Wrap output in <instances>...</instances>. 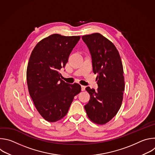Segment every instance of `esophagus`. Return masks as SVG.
Instances as JSON below:
<instances>
[{"mask_svg": "<svg viewBox=\"0 0 155 155\" xmlns=\"http://www.w3.org/2000/svg\"><path fill=\"white\" fill-rule=\"evenodd\" d=\"M81 91H84V90H85V87H85L84 86L81 85Z\"/></svg>", "mask_w": 155, "mask_h": 155, "instance_id": "esophagus-1", "label": "esophagus"}]
</instances>
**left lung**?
<instances>
[{
	"instance_id": "left-lung-1",
	"label": "left lung",
	"mask_w": 155,
	"mask_h": 155,
	"mask_svg": "<svg viewBox=\"0 0 155 155\" xmlns=\"http://www.w3.org/2000/svg\"><path fill=\"white\" fill-rule=\"evenodd\" d=\"M81 38L89 49L98 85L96 91L86 87L90 99L84 109L91 121L104 124L116 115L121 105L125 86L122 62L114 43L101 34Z\"/></svg>"
}]
</instances>
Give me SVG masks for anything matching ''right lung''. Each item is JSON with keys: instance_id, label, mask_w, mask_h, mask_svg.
I'll return each instance as SVG.
<instances>
[{"instance_id": "add662e5", "label": "right lung", "mask_w": 155, "mask_h": 155, "mask_svg": "<svg viewBox=\"0 0 155 155\" xmlns=\"http://www.w3.org/2000/svg\"><path fill=\"white\" fill-rule=\"evenodd\" d=\"M80 38L52 34L39 41L31 54L27 68L29 93L38 113L49 122L65 116L74 96L81 91L80 84L65 83L59 72Z\"/></svg>"}]
</instances>
